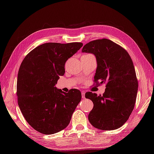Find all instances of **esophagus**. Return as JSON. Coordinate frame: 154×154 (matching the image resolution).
Wrapping results in <instances>:
<instances>
[{
  "mask_svg": "<svg viewBox=\"0 0 154 154\" xmlns=\"http://www.w3.org/2000/svg\"><path fill=\"white\" fill-rule=\"evenodd\" d=\"M82 98H85V92H82Z\"/></svg>",
  "mask_w": 154,
  "mask_h": 154,
  "instance_id": "34e87169",
  "label": "esophagus"
}]
</instances>
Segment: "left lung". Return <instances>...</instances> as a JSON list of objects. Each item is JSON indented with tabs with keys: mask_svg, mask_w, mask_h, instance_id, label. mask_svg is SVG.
Returning a JSON list of instances; mask_svg holds the SVG:
<instances>
[{
	"mask_svg": "<svg viewBox=\"0 0 154 154\" xmlns=\"http://www.w3.org/2000/svg\"><path fill=\"white\" fill-rule=\"evenodd\" d=\"M82 51L94 55L97 68L94 80L100 81L99 85L106 84L103 95L85 94L94 104L89 122L101 130L119 128L131 114L137 97L138 82L131 57L122 47L107 39L86 43Z\"/></svg>",
	"mask_w": 154,
	"mask_h": 154,
	"instance_id": "1",
	"label": "left lung"
}]
</instances>
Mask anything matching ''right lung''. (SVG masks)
Returning a JSON list of instances; mask_svg holds the SVG:
<instances>
[{"label":"right lung","mask_w":154,"mask_h":154,"mask_svg":"<svg viewBox=\"0 0 154 154\" xmlns=\"http://www.w3.org/2000/svg\"><path fill=\"white\" fill-rule=\"evenodd\" d=\"M82 43H46L37 46L23 60L18 72V104L27 123L43 134L62 131L70 122L80 102L78 89L68 93L55 85L65 73V63L82 47Z\"/></svg>","instance_id":"right-lung-1"}]
</instances>
